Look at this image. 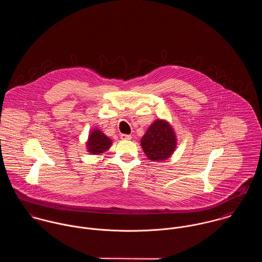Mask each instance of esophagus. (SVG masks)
<instances>
[{"label": "esophagus", "instance_id": "1", "mask_svg": "<svg viewBox=\"0 0 262 262\" xmlns=\"http://www.w3.org/2000/svg\"><path fill=\"white\" fill-rule=\"evenodd\" d=\"M121 139L122 140H131V135H127V134H121Z\"/></svg>", "mask_w": 262, "mask_h": 262}]
</instances>
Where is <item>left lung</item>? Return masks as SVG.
<instances>
[{
  "instance_id": "8db88e82",
  "label": "left lung",
  "mask_w": 262,
  "mask_h": 262,
  "mask_svg": "<svg viewBox=\"0 0 262 262\" xmlns=\"http://www.w3.org/2000/svg\"><path fill=\"white\" fill-rule=\"evenodd\" d=\"M177 135L172 126L162 119L155 120L143 137L141 147L152 161H163L169 158L177 148Z\"/></svg>"
}]
</instances>
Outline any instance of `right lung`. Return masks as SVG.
I'll list each match as a JSON object with an SVG mask.
<instances>
[{
    "mask_svg": "<svg viewBox=\"0 0 262 262\" xmlns=\"http://www.w3.org/2000/svg\"><path fill=\"white\" fill-rule=\"evenodd\" d=\"M88 152L91 154L99 155L103 154L112 145V140L106 136L100 129H94L91 131L85 142Z\"/></svg>",
    "mask_w": 262,
    "mask_h": 262,
    "instance_id": "add662e5",
    "label": "right lung"
}]
</instances>
